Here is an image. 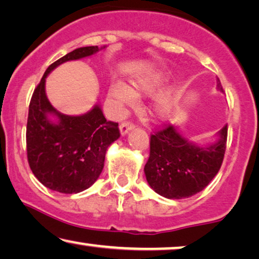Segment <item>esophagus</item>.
<instances>
[{"label":"esophagus","mask_w":259,"mask_h":259,"mask_svg":"<svg viewBox=\"0 0 259 259\" xmlns=\"http://www.w3.org/2000/svg\"><path fill=\"white\" fill-rule=\"evenodd\" d=\"M133 128H134V123L125 121V122L121 123V125H119V131H121V135L123 136V135H125L129 130H131Z\"/></svg>","instance_id":"obj_1"}]
</instances>
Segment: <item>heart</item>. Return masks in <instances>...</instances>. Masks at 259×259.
Listing matches in <instances>:
<instances>
[{
  "label": "heart",
  "instance_id": "heart-1",
  "mask_svg": "<svg viewBox=\"0 0 259 259\" xmlns=\"http://www.w3.org/2000/svg\"><path fill=\"white\" fill-rule=\"evenodd\" d=\"M165 75L159 69H149L133 80V90L128 84L117 81L110 88V94L119 105L131 106L136 102V95H151L163 86ZM172 111V93L165 91L154 100L152 114L157 118L168 117Z\"/></svg>",
  "mask_w": 259,
  "mask_h": 259
}]
</instances>
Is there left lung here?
Segmentation results:
<instances>
[{"mask_svg":"<svg viewBox=\"0 0 259 259\" xmlns=\"http://www.w3.org/2000/svg\"><path fill=\"white\" fill-rule=\"evenodd\" d=\"M218 88L223 92L219 78ZM227 135L225 125L214 144L200 146L181 136L177 126L164 124L150 137V157L144 167L149 185L167 199L190 198L201 192L221 167Z\"/></svg>","mask_w":259,"mask_h":259,"instance_id":"left-lung-1","label":"left lung"}]
</instances>
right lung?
<instances>
[{
    "instance_id": "add662e5",
    "label": "right lung",
    "mask_w": 259,
    "mask_h": 259,
    "mask_svg": "<svg viewBox=\"0 0 259 259\" xmlns=\"http://www.w3.org/2000/svg\"><path fill=\"white\" fill-rule=\"evenodd\" d=\"M101 49L79 48L55 61L31 98L26 123L28 161L34 177L52 191L74 194L91 187L101 175L108 146L119 137L118 123L107 121L98 105L80 116H69L55 109L45 93L46 76L57 66ZM51 114L57 122L49 119Z\"/></svg>"
}]
</instances>
